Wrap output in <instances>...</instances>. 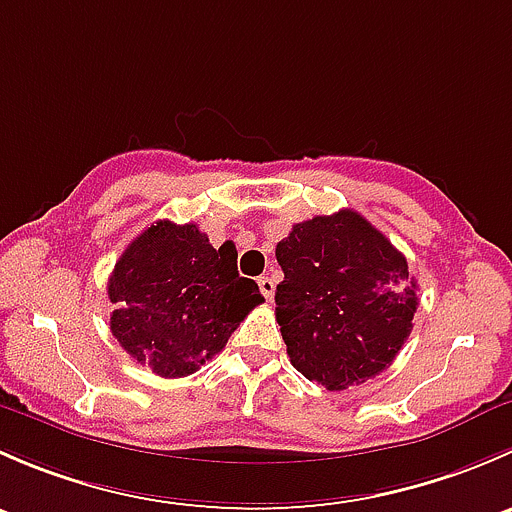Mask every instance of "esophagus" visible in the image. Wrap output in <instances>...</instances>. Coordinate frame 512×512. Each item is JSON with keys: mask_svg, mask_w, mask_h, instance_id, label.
<instances>
[{"mask_svg": "<svg viewBox=\"0 0 512 512\" xmlns=\"http://www.w3.org/2000/svg\"><path fill=\"white\" fill-rule=\"evenodd\" d=\"M257 285H260V292L265 294V299L275 297V282H272V277H260V280H257Z\"/></svg>", "mask_w": 512, "mask_h": 512, "instance_id": "1", "label": "esophagus"}]
</instances>
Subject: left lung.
Instances as JSON below:
<instances>
[{
	"instance_id": "1",
	"label": "left lung",
	"mask_w": 512,
	"mask_h": 512,
	"mask_svg": "<svg viewBox=\"0 0 512 512\" xmlns=\"http://www.w3.org/2000/svg\"><path fill=\"white\" fill-rule=\"evenodd\" d=\"M285 280L277 324L299 374L329 391L381 374L411 334L418 307L406 257L354 210L317 215L277 242Z\"/></svg>"
}]
</instances>
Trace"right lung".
Segmentation results:
<instances>
[{
  "instance_id": "obj_1",
  "label": "right lung",
  "mask_w": 512,
  "mask_h": 512,
  "mask_svg": "<svg viewBox=\"0 0 512 512\" xmlns=\"http://www.w3.org/2000/svg\"><path fill=\"white\" fill-rule=\"evenodd\" d=\"M111 332L153 374L178 379L225 349L250 309L265 302L240 277L232 245L215 250L198 225L158 220L123 250L108 277Z\"/></svg>"
}]
</instances>
